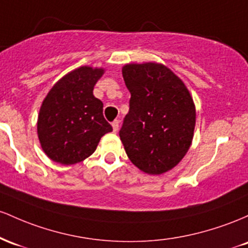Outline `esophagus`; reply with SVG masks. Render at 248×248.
Returning a JSON list of instances; mask_svg holds the SVG:
<instances>
[{
    "instance_id": "esophagus-1",
    "label": "esophagus",
    "mask_w": 248,
    "mask_h": 248,
    "mask_svg": "<svg viewBox=\"0 0 248 248\" xmlns=\"http://www.w3.org/2000/svg\"><path fill=\"white\" fill-rule=\"evenodd\" d=\"M112 129H113V132H117L119 129V121H113L112 122Z\"/></svg>"
}]
</instances>
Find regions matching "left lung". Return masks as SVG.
I'll return each instance as SVG.
<instances>
[{
    "mask_svg": "<svg viewBox=\"0 0 248 248\" xmlns=\"http://www.w3.org/2000/svg\"><path fill=\"white\" fill-rule=\"evenodd\" d=\"M131 93L129 113L119 131L125 152L140 171L163 174L187 154L196 126V105L182 79L164 64H125Z\"/></svg>",
    "mask_w": 248,
    "mask_h": 248,
    "instance_id": "1",
    "label": "left lung"
}]
</instances>
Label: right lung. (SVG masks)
Instances as JSON below:
<instances>
[{
  "label": "right lung",
  "instance_id": "right-lung-1",
  "mask_svg": "<svg viewBox=\"0 0 248 248\" xmlns=\"http://www.w3.org/2000/svg\"><path fill=\"white\" fill-rule=\"evenodd\" d=\"M103 74V68L79 66L55 83L42 102L37 135L51 160L62 165L83 161L112 131L103 116V103L93 93Z\"/></svg>",
  "mask_w": 248,
  "mask_h": 248
}]
</instances>
